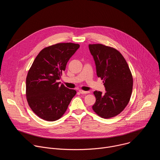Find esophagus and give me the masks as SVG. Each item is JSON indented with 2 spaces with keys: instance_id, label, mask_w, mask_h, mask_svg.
<instances>
[{
  "instance_id": "esophagus-1",
  "label": "esophagus",
  "mask_w": 160,
  "mask_h": 160,
  "mask_svg": "<svg viewBox=\"0 0 160 160\" xmlns=\"http://www.w3.org/2000/svg\"><path fill=\"white\" fill-rule=\"evenodd\" d=\"M79 92L80 94H87L90 93L89 91H84V90H79Z\"/></svg>"
}]
</instances>
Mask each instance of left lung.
<instances>
[{
    "label": "left lung",
    "mask_w": 160,
    "mask_h": 160,
    "mask_svg": "<svg viewBox=\"0 0 160 160\" xmlns=\"http://www.w3.org/2000/svg\"><path fill=\"white\" fill-rule=\"evenodd\" d=\"M96 66L98 77L103 80L106 92L94 91L96 101L92 109L101 118L108 119L120 114L129 102L133 78L128 65L116 49L102 44H89Z\"/></svg>",
    "instance_id": "obj_1"
}]
</instances>
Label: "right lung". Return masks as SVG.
<instances>
[{"instance_id": "right-lung-1", "label": "right lung", "mask_w": 160, "mask_h": 160, "mask_svg": "<svg viewBox=\"0 0 160 160\" xmlns=\"http://www.w3.org/2000/svg\"><path fill=\"white\" fill-rule=\"evenodd\" d=\"M79 48L70 42L56 43L43 49L35 59L26 79V96L29 106L40 118L53 122L61 118L77 94L58 80Z\"/></svg>"}]
</instances>
